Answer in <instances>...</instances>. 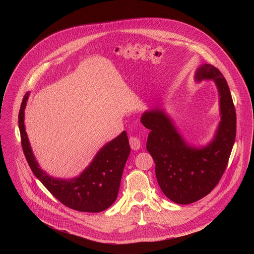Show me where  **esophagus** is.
I'll return each instance as SVG.
<instances>
[{
	"mask_svg": "<svg viewBox=\"0 0 254 254\" xmlns=\"http://www.w3.org/2000/svg\"><path fill=\"white\" fill-rule=\"evenodd\" d=\"M129 143H130L131 148L134 149V150H138L141 147V141L139 140L138 137L131 136L130 139H129Z\"/></svg>",
	"mask_w": 254,
	"mask_h": 254,
	"instance_id": "34e87169",
	"label": "esophagus"
}]
</instances>
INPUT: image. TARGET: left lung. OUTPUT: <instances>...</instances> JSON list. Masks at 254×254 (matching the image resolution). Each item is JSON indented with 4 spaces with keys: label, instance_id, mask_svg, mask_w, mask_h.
Instances as JSON below:
<instances>
[{
    "label": "left lung",
    "instance_id": "left-lung-1",
    "mask_svg": "<svg viewBox=\"0 0 254 254\" xmlns=\"http://www.w3.org/2000/svg\"><path fill=\"white\" fill-rule=\"evenodd\" d=\"M194 79L213 80L217 86L221 121L211 143L202 147L188 145L170 117L159 108L145 111L141 118L150 130L146 149L154 160L158 185L170 200L179 204L197 201L216 187L236 139V109L223 74L206 64L196 69Z\"/></svg>",
    "mask_w": 254,
    "mask_h": 254
}]
</instances>
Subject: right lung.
<instances>
[{"label": "right lung", "instance_id": "1", "mask_svg": "<svg viewBox=\"0 0 254 254\" xmlns=\"http://www.w3.org/2000/svg\"><path fill=\"white\" fill-rule=\"evenodd\" d=\"M29 93L25 94L18 113L21 145L34 175L47 190L65 206L81 212H101L115 201L123 169L130 154L126 131L104 145L91 164L69 180L49 176L40 167L32 152L24 126V109Z\"/></svg>", "mask_w": 254, "mask_h": 254}]
</instances>
